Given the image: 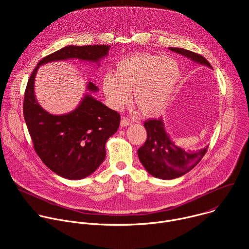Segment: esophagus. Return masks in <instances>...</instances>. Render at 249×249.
<instances>
[{"label": "esophagus", "instance_id": "esophagus-1", "mask_svg": "<svg viewBox=\"0 0 249 249\" xmlns=\"http://www.w3.org/2000/svg\"><path fill=\"white\" fill-rule=\"evenodd\" d=\"M132 124V122L128 119V118H125V117H123L122 119H121V122H120V125H121V127H127V126H129V125H131Z\"/></svg>", "mask_w": 249, "mask_h": 249}]
</instances>
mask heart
Returning a JSON list of instances; mask_svg holds the SVG:
<instances>
[{
    "label": "heart",
    "instance_id": "heart-1",
    "mask_svg": "<svg viewBox=\"0 0 249 249\" xmlns=\"http://www.w3.org/2000/svg\"><path fill=\"white\" fill-rule=\"evenodd\" d=\"M180 77L177 62L160 54H135L119 61L114 75L102 81L105 97L114 109H121L130 100L145 115H158L169 104Z\"/></svg>",
    "mask_w": 249,
    "mask_h": 249
}]
</instances>
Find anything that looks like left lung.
Here are the masks:
<instances>
[{
    "mask_svg": "<svg viewBox=\"0 0 249 249\" xmlns=\"http://www.w3.org/2000/svg\"><path fill=\"white\" fill-rule=\"evenodd\" d=\"M169 50L213 69L211 64L197 53L174 47H169ZM144 126L147 130V141L138 150V157L146 170L157 178L169 180L184 175L197 165L208 150L207 146L198 151H190L175 145L165 131L161 117L149 119Z\"/></svg>",
    "mask_w": 249,
    "mask_h": 249,
    "instance_id": "left-lung-1",
    "label": "left lung"
}]
</instances>
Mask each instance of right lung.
I'll list each match as a JSON object with an SVG mask.
<instances>
[{
    "instance_id": "obj_1",
    "label": "right lung",
    "mask_w": 249,
    "mask_h": 249,
    "mask_svg": "<svg viewBox=\"0 0 249 249\" xmlns=\"http://www.w3.org/2000/svg\"><path fill=\"white\" fill-rule=\"evenodd\" d=\"M110 46H66L44 57L32 72L24 93L23 116L35 152L53 172L71 180L93 173L105 159V144L118 130L120 115L91 94L98 88L89 82L77 107L54 115L43 109L34 93V81L40 66L56 61L78 59L99 65Z\"/></svg>"
}]
</instances>
